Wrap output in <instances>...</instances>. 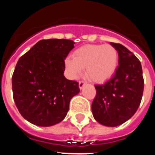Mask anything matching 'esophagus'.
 <instances>
[{
    "instance_id": "obj_1",
    "label": "esophagus",
    "mask_w": 155,
    "mask_h": 155,
    "mask_svg": "<svg viewBox=\"0 0 155 155\" xmlns=\"http://www.w3.org/2000/svg\"><path fill=\"white\" fill-rule=\"evenodd\" d=\"M85 84H86V82H85V81H84V80H80V82H79V87H80V89H82Z\"/></svg>"
}]
</instances>
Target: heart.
<instances>
[{
  "mask_svg": "<svg viewBox=\"0 0 155 155\" xmlns=\"http://www.w3.org/2000/svg\"><path fill=\"white\" fill-rule=\"evenodd\" d=\"M118 64V51L110 44L86 45L75 50L72 58L65 61L66 69L76 79L85 68L87 77L96 82H103L112 76Z\"/></svg>",
  "mask_w": 155,
  "mask_h": 155,
  "instance_id": "heart-1",
  "label": "heart"
}]
</instances>
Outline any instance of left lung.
<instances>
[{"label":"left lung","mask_w":155,"mask_h":155,"mask_svg":"<svg viewBox=\"0 0 155 155\" xmlns=\"http://www.w3.org/2000/svg\"><path fill=\"white\" fill-rule=\"evenodd\" d=\"M118 51L114 75L101 85L92 104L95 120L105 126H117L134 116L142 101L144 80L139 59L120 43L110 42Z\"/></svg>","instance_id":"8db88e82"}]
</instances>
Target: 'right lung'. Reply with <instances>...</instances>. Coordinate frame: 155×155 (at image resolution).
I'll use <instances>...</instances> for the list:
<instances>
[{"mask_svg": "<svg viewBox=\"0 0 155 155\" xmlns=\"http://www.w3.org/2000/svg\"><path fill=\"white\" fill-rule=\"evenodd\" d=\"M68 39L40 40L17 63L13 97L19 113L38 126H51L65 118L79 83L67 80L64 59L74 48Z\"/></svg>", "mask_w": 155, "mask_h": 155, "instance_id": "right-lung-1", "label": "right lung"}]
</instances>
